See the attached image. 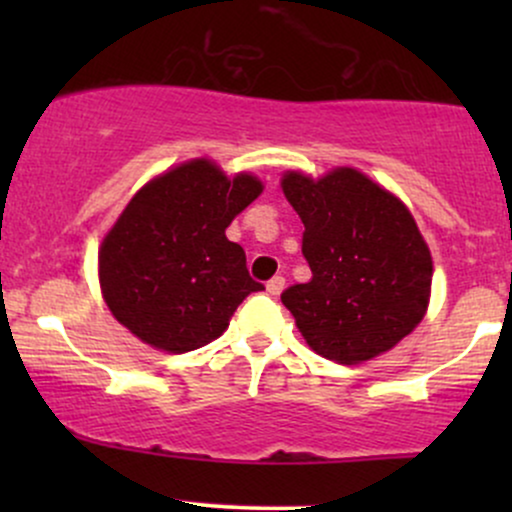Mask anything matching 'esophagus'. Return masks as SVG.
<instances>
[{"label":"esophagus","mask_w":512,"mask_h":512,"mask_svg":"<svg viewBox=\"0 0 512 512\" xmlns=\"http://www.w3.org/2000/svg\"><path fill=\"white\" fill-rule=\"evenodd\" d=\"M284 286H286V279L281 274H276V276H272V279L267 281V291L272 293V296H279V293L284 291Z\"/></svg>","instance_id":"34e87169"}]
</instances>
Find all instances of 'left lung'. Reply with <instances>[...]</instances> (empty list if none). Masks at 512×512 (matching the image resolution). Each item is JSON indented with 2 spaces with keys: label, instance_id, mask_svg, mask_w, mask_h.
<instances>
[{
  "label": "left lung",
  "instance_id": "8db88e82",
  "mask_svg": "<svg viewBox=\"0 0 512 512\" xmlns=\"http://www.w3.org/2000/svg\"><path fill=\"white\" fill-rule=\"evenodd\" d=\"M284 195L301 216L313 279L281 293L310 349L351 363L392 349L426 313L433 262L414 216L354 168L310 180L289 173Z\"/></svg>",
  "mask_w": 512,
  "mask_h": 512
}]
</instances>
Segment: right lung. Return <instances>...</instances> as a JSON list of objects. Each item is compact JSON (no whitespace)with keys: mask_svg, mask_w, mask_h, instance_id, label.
<instances>
[{"mask_svg":"<svg viewBox=\"0 0 512 512\" xmlns=\"http://www.w3.org/2000/svg\"><path fill=\"white\" fill-rule=\"evenodd\" d=\"M262 192L240 173L228 180L211 161H190L144 185L98 255L101 289L129 332L170 354L214 342L245 296L262 291L245 250L226 238Z\"/></svg>","mask_w":512,"mask_h":512,"instance_id":"obj_1","label":"right lung"}]
</instances>
